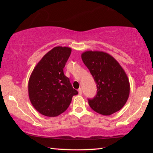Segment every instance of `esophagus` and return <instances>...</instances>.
Returning <instances> with one entry per match:
<instances>
[{"instance_id":"obj_1","label":"esophagus","mask_w":153,"mask_h":153,"mask_svg":"<svg viewBox=\"0 0 153 153\" xmlns=\"http://www.w3.org/2000/svg\"><path fill=\"white\" fill-rule=\"evenodd\" d=\"M78 93H79V95L82 94V88H80L78 89Z\"/></svg>"}]
</instances>
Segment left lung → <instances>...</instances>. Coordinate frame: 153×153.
Here are the masks:
<instances>
[{
  "instance_id": "1",
  "label": "left lung",
  "mask_w": 153,
  "mask_h": 153,
  "mask_svg": "<svg viewBox=\"0 0 153 153\" xmlns=\"http://www.w3.org/2000/svg\"><path fill=\"white\" fill-rule=\"evenodd\" d=\"M82 59L97 83V93L88 104L92 110L103 115L117 112L127 102L129 82L122 67L105 52L88 51Z\"/></svg>"
}]
</instances>
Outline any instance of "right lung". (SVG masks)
Wrapping results in <instances>:
<instances>
[{
  "label": "right lung",
  "instance_id": "obj_1",
  "mask_svg": "<svg viewBox=\"0 0 153 153\" xmlns=\"http://www.w3.org/2000/svg\"><path fill=\"white\" fill-rule=\"evenodd\" d=\"M71 53V48L56 46L43 56L31 74L28 82L30 102L46 117H56L65 112L72 97L78 94L63 73Z\"/></svg>",
  "mask_w": 153,
  "mask_h": 153
}]
</instances>
